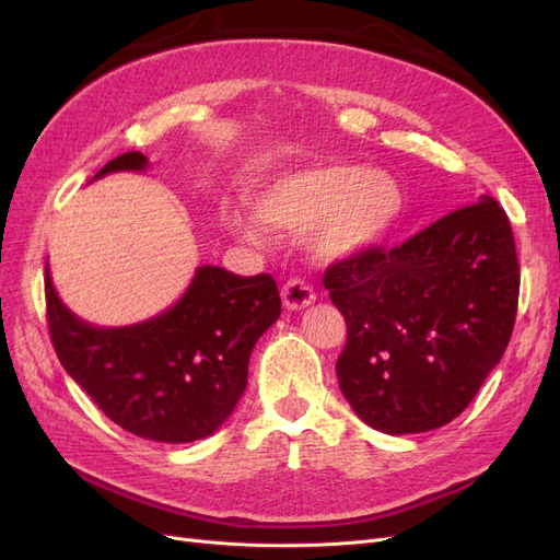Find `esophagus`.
Segmentation results:
<instances>
[{"mask_svg": "<svg viewBox=\"0 0 560 560\" xmlns=\"http://www.w3.org/2000/svg\"><path fill=\"white\" fill-rule=\"evenodd\" d=\"M313 301H315V292H313V287L306 280L290 278V280L282 284V303H284V308L301 311V308L311 306Z\"/></svg>", "mask_w": 560, "mask_h": 560, "instance_id": "1", "label": "esophagus"}]
</instances>
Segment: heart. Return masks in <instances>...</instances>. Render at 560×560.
Returning a JSON list of instances; mask_svg holds the SVG:
<instances>
[{
	"label": "heart",
	"instance_id": "obj_1",
	"mask_svg": "<svg viewBox=\"0 0 560 560\" xmlns=\"http://www.w3.org/2000/svg\"><path fill=\"white\" fill-rule=\"evenodd\" d=\"M399 210L401 191L393 177L348 163L315 165L282 177L254 200L261 226L282 235L313 229V247L327 259L352 257L381 243ZM224 222L247 243H261V231L247 217L229 212Z\"/></svg>",
	"mask_w": 560,
	"mask_h": 560
}]
</instances>
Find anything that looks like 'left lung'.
<instances>
[{
    "mask_svg": "<svg viewBox=\"0 0 560 560\" xmlns=\"http://www.w3.org/2000/svg\"><path fill=\"white\" fill-rule=\"evenodd\" d=\"M518 284L510 219L490 196L331 264L325 287L348 327L336 376L352 411L387 434L460 416L510 343Z\"/></svg>",
    "mask_w": 560,
    "mask_h": 560,
    "instance_id": "1",
    "label": "left lung"
}]
</instances>
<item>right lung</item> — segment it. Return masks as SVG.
<instances>
[{"label":"right lung","instance_id":"right-lung-1","mask_svg":"<svg viewBox=\"0 0 560 560\" xmlns=\"http://www.w3.org/2000/svg\"><path fill=\"white\" fill-rule=\"evenodd\" d=\"M147 163L128 151L95 177ZM44 290L48 334L67 374L118 428L163 444H189L222 425L245 393L254 343L280 317L273 278L219 266H200L173 308L118 329L93 327L65 308L48 266Z\"/></svg>","mask_w":560,"mask_h":560}]
</instances>
